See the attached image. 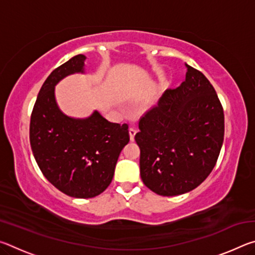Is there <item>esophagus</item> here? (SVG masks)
<instances>
[{"label": "esophagus", "instance_id": "34e87169", "mask_svg": "<svg viewBox=\"0 0 255 255\" xmlns=\"http://www.w3.org/2000/svg\"><path fill=\"white\" fill-rule=\"evenodd\" d=\"M135 135H136V129L135 128H129V136H130V140L132 141L135 139Z\"/></svg>", "mask_w": 255, "mask_h": 255}]
</instances>
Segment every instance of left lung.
I'll list each match as a JSON object with an SVG mask.
<instances>
[{"label":"left lung","mask_w":255,"mask_h":255,"mask_svg":"<svg viewBox=\"0 0 255 255\" xmlns=\"http://www.w3.org/2000/svg\"><path fill=\"white\" fill-rule=\"evenodd\" d=\"M179 88L163 93L139 120L140 176L159 196L189 192L210 174L224 140V110L214 86L188 64Z\"/></svg>","instance_id":"1"}]
</instances>
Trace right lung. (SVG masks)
Listing matches in <instances>:
<instances>
[{
    "label": "right lung",
    "mask_w": 255,
    "mask_h": 255,
    "mask_svg": "<svg viewBox=\"0 0 255 255\" xmlns=\"http://www.w3.org/2000/svg\"><path fill=\"white\" fill-rule=\"evenodd\" d=\"M85 59L76 55L50 73L30 119V145L42 174L59 191L82 199L109 187L119 154L129 141L127 124L108 122L98 111L84 119L72 118L57 106L56 84L84 73Z\"/></svg>",
    "instance_id": "obj_1"
}]
</instances>
